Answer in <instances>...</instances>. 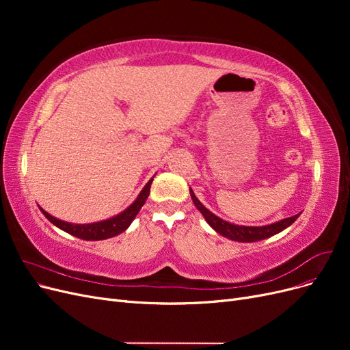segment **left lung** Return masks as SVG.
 <instances>
[{
    "instance_id": "1",
    "label": "left lung",
    "mask_w": 350,
    "mask_h": 350,
    "mask_svg": "<svg viewBox=\"0 0 350 350\" xmlns=\"http://www.w3.org/2000/svg\"><path fill=\"white\" fill-rule=\"evenodd\" d=\"M189 194H191L194 206L198 208L200 213L203 215L207 224L213 228L219 235L225 237L228 239H232V241H237V242H257L261 239H267L273 235L279 234V232L284 230L286 228H289L301 215V213L295 215L292 217H286L279 221H274V224L262 225V226L237 225V224H232V221L224 220L221 217L216 216L215 213H211V211L196 197L191 188H189Z\"/></svg>"
}]
</instances>
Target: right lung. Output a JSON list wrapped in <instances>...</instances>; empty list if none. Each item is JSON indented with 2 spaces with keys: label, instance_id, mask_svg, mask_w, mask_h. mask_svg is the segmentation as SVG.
<instances>
[{
  "label": "right lung",
  "instance_id": "add662e5",
  "mask_svg": "<svg viewBox=\"0 0 350 350\" xmlns=\"http://www.w3.org/2000/svg\"><path fill=\"white\" fill-rule=\"evenodd\" d=\"M153 178L154 176L150 178V181L143 187L140 194L137 196V198L133 201V203L125 210H122L121 213L115 215L109 219L93 221V224H71V221L61 220V219H57L55 216L49 215L48 211H45L40 206L39 208L52 225H55L57 228L67 232V234L72 237L84 239V241L108 239L122 234V232L129 229V226L133 224V220L135 219L137 215H139L140 208L144 206L147 197L150 194V185L153 183Z\"/></svg>",
  "mask_w": 350,
  "mask_h": 350
}]
</instances>
